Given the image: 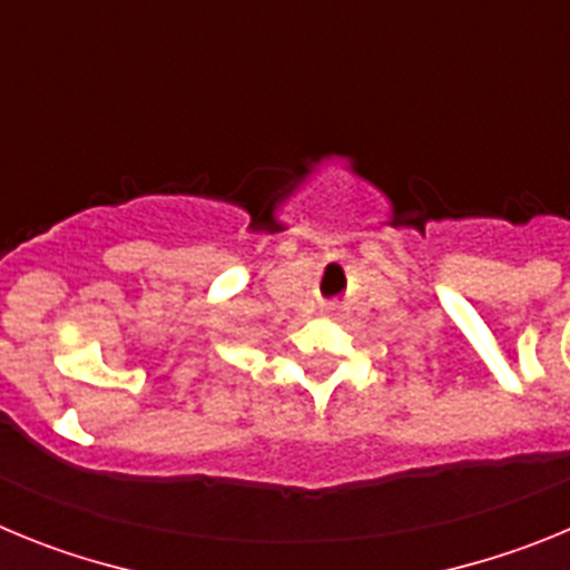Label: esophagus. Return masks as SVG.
Here are the masks:
<instances>
[{
    "label": "esophagus",
    "instance_id": "obj_1",
    "mask_svg": "<svg viewBox=\"0 0 570 570\" xmlns=\"http://www.w3.org/2000/svg\"><path fill=\"white\" fill-rule=\"evenodd\" d=\"M325 311H328V314H331V311H336V308H334V305H328V308H325Z\"/></svg>",
    "mask_w": 570,
    "mask_h": 570
}]
</instances>
